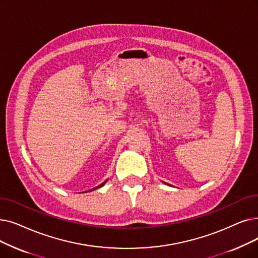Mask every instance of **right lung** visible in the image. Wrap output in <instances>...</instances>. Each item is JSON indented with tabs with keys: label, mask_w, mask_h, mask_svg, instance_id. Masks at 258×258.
<instances>
[{
	"label": "right lung",
	"mask_w": 258,
	"mask_h": 258,
	"mask_svg": "<svg viewBox=\"0 0 258 258\" xmlns=\"http://www.w3.org/2000/svg\"><path fill=\"white\" fill-rule=\"evenodd\" d=\"M105 182H106V181H104V182H103V183H101V184H100V185H98V186H97V187H96V188H99V187H101V186H102V185H103V184H104V183H105ZM96 188H93V189H96ZM91 191H92V189H91Z\"/></svg>",
	"instance_id": "add662e5"
}]
</instances>
